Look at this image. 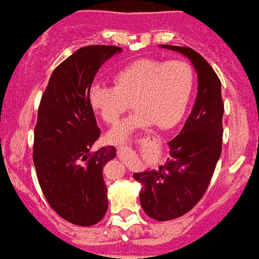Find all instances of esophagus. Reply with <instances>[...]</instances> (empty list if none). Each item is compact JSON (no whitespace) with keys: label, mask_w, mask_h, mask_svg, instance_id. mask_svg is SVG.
<instances>
[{"label":"esophagus","mask_w":259,"mask_h":259,"mask_svg":"<svg viewBox=\"0 0 259 259\" xmlns=\"http://www.w3.org/2000/svg\"><path fill=\"white\" fill-rule=\"evenodd\" d=\"M129 153H132L129 149H118V151H117V154H118V157H121V158H126V157L129 155ZM141 167H142V163H141L140 161L130 162L129 165V170H132V171H137V170H140Z\"/></svg>","instance_id":"obj_1"}]
</instances>
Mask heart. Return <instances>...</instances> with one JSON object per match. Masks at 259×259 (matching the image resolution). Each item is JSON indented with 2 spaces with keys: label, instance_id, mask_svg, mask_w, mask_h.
Here are the masks:
<instances>
[{
  "label": "heart",
  "instance_id": "heart-1",
  "mask_svg": "<svg viewBox=\"0 0 259 259\" xmlns=\"http://www.w3.org/2000/svg\"><path fill=\"white\" fill-rule=\"evenodd\" d=\"M194 88V70L182 60L140 58L114 74V86L93 83L89 104L101 119L114 125L133 105L136 110L106 136L113 145H125L137 130L154 123L170 129L180 122L188 109Z\"/></svg>",
  "mask_w": 259,
  "mask_h": 259
}]
</instances>
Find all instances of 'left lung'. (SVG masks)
<instances>
[{"instance_id": "8db88e82", "label": "left lung", "mask_w": 259, "mask_h": 259, "mask_svg": "<svg viewBox=\"0 0 259 259\" xmlns=\"http://www.w3.org/2000/svg\"><path fill=\"white\" fill-rule=\"evenodd\" d=\"M159 46L189 58L198 78L193 110L180 134L167 142L170 157L165 165L133 174L141 184L145 213L153 220L169 221L190 211L209 186L222 151L224 104L220 78L201 54L190 48Z\"/></svg>"}]
</instances>
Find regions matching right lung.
Here are the masks:
<instances>
[{
  "label": "right lung",
  "instance_id": "obj_1",
  "mask_svg": "<svg viewBox=\"0 0 259 259\" xmlns=\"http://www.w3.org/2000/svg\"><path fill=\"white\" fill-rule=\"evenodd\" d=\"M121 52L108 45L77 50L52 73L38 108L33 162L39 186L54 211L78 226L98 224L108 210L102 169L117 150L90 151L101 132L89 89L102 64Z\"/></svg>",
  "mask_w": 259,
  "mask_h": 259
}]
</instances>
